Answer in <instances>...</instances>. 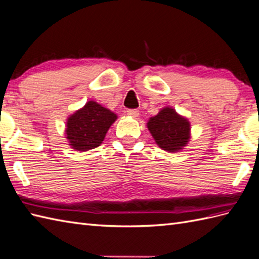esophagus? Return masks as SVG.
<instances>
[{
	"mask_svg": "<svg viewBox=\"0 0 259 259\" xmlns=\"http://www.w3.org/2000/svg\"><path fill=\"white\" fill-rule=\"evenodd\" d=\"M127 115L132 117H137L140 115V111L139 110H127Z\"/></svg>",
	"mask_w": 259,
	"mask_h": 259,
	"instance_id": "34e87169",
	"label": "esophagus"
}]
</instances>
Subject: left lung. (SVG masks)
<instances>
[{
    "mask_svg": "<svg viewBox=\"0 0 259 259\" xmlns=\"http://www.w3.org/2000/svg\"><path fill=\"white\" fill-rule=\"evenodd\" d=\"M147 127L156 144L167 152H177L189 140V123L173 108H163L156 116L151 117Z\"/></svg>",
    "mask_w": 259,
    "mask_h": 259,
    "instance_id": "1",
    "label": "left lung"
}]
</instances>
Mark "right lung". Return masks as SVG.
Returning <instances> with one entry per match:
<instances>
[{
  "label": "right lung",
  "mask_w": 259,
  "mask_h": 259,
  "mask_svg": "<svg viewBox=\"0 0 259 259\" xmlns=\"http://www.w3.org/2000/svg\"><path fill=\"white\" fill-rule=\"evenodd\" d=\"M116 118V115L110 110L90 101L67 119L66 139L76 151L85 152L95 148L102 144Z\"/></svg>",
  "instance_id": "obj_1"
}]
</instances>
